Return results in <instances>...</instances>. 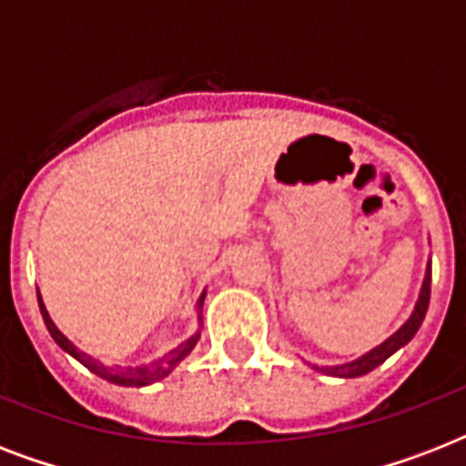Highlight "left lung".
Returning <instances> with one entry per match:
<instances>
[{"label":"left lung","instance_id":"1","mask_svg":"<svg viewBox=\"0 0 466 466\" xmlns=\"http://www.w3.org/2000/svg\"><path fill=\"white\" fill-rule=\"evenodd\" d=\"M428 302H431V261H428L426 278H423V285H420L419 299H416V307H413L411 317L406 319L404 324L399 326L390 339L382 340L380 346H375L372 350L360 355V358H355V360L350 362H343V365H311V368L317 370V372H324V375H331V377L368 375V372H372L377 365H382L390 355L397 353L399 348H404L406 343L416 336V331H419L420 324H423V319H426Z\"/></svg>","mask_w":466,"mask_h":466}]
</instances>
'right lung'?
I'll return each instance as SVG.
<instances>
[{"mask_svg": "<svg viewBox=\"0 0 466 466\" xmlns=\"http://www.w3.org/2000/svg\"><path fill=\"white\" fill-rule=\"evenodd\" d=\"M203 302H205V290L203 295H200V299H198V311H203ZM38 305H40V314H43V321H46L47 331H50V336L55 339V343L65 350V353H69L75 360H79L84 365V368H89L94 375L104 377L106 382H113L118 384V387H147V384H155L159 382V380H164L167 375H171V370L178 365V362L186 358V355L196 348L198 339H200V326H198V331L190 336V339H186L183 343H178V346L174 348V350H168L164 358H159V360L149 362V365H140V368H106L104 362L96 360V358H91L89 353H84V350H79V348L72 343V340L65 336V333L55 326V321L50 319V314H47L46 305H43V299H40V292H38ZM203 321V317H198V324Z\"/></svg>", "mask_w": 466, "mask_h": 466, "instance_id": "right-lung-1", "label": "right lung"}]
</instances>
